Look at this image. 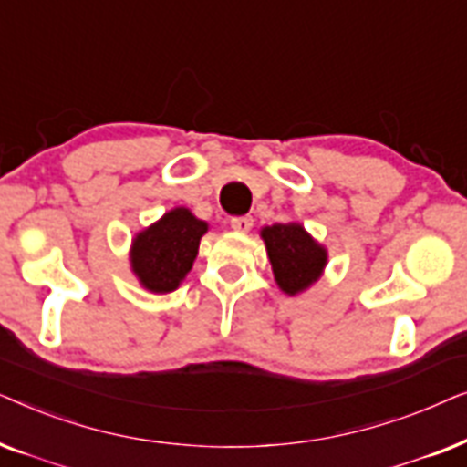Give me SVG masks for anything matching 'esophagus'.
Segmentation results:
<instances>
[{
	"instance_id": "1",
	"label": "esophagus",
	"mask_w": 467,
	"mask_h": 467,
	"mask_svg": "<svg viewBox=\"0 0 467 467\" xmlns=\"http://www.w3.org/2000/svg\"><path fill=\"white\" fill-rule=\"evenodd\" d=\"M229 223H232V227L235 229V232L246 234V232H251V227H253V216H234Z\"/></svg>"
}]
</instances>
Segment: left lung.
Returning a JSON list of instances; mask_svg holds the SVG:
<instances>
[{
    "label": "left lung",
    "instance_id": "1",
    "mask_svg": "<svg viewBox=\"0 0 467 467\" xmlns=\"http://www.w3.org/2000/svg\"><path fill=\"white\" fill-rule=\"evenodd\" d=\"M280 291L297 296L315 285L327 265V251L299 223H276L261 229Z\"/></svg>",
    "mask_w": 467,
    "mask_h": 467
}]
</instances>
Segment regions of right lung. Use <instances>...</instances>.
<instances>
[{"label": "right lung", "mask_w": 467, "mask_h": 467, "mask_svg": "<svg viewBox=\"0 0 467 467\" xmlns=\"http://www.w3.org/2000/svg\"><path fill=\"white\" fill-rule=\"evenodd\" d=\"M208 223L200 221L189 208H174L157 223L136 234L131 242V272L150 293L178 289L200 251Z\"/></svg>", "instance_id": "add662e5"}]
</instances>
